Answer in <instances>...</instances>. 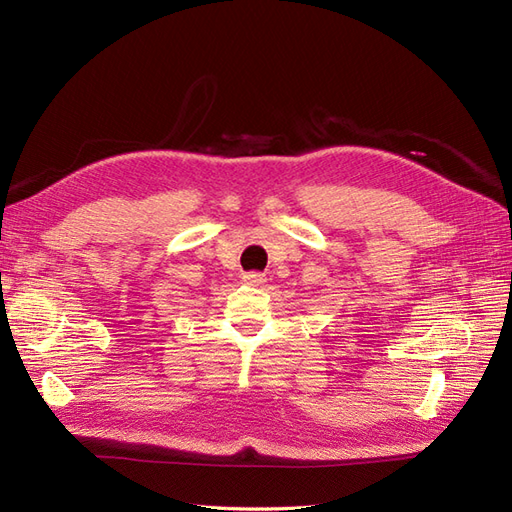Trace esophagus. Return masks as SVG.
Segmentation results:
<instances>
[{
	"label": "esophagus",
	"mask_w": 512,
	"mask_h": 512,
	"mask_svg": "<svg viewBox=\"0 0 512 512\" xmlns=\"http://www.w3.org/2000/svg\"><path fill=\"white\" fill-rule=\"evenodd\" d=\"M243 282L252 284V286H262V284H265V275H262V273H256V271H252V273H245V275H243Z\"/></svg>",
	"instance_id": "obj_1"
}]
</instances>
